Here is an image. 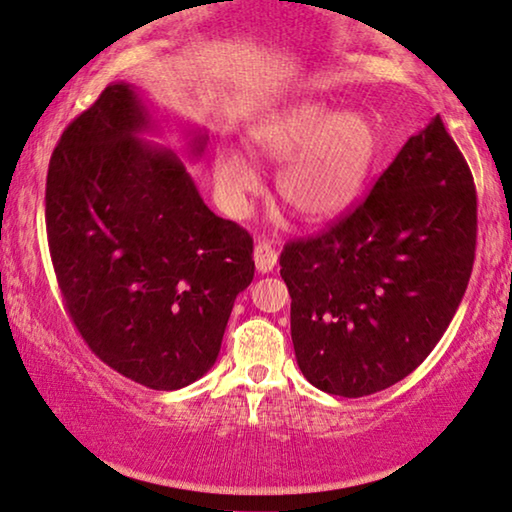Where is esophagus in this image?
Segmentation results:
<instances>
[{
	"label": "esophagus",
	"instance_id": "1",
	"mask_svg": "<svg viewBox=\"0 0 512 512\" xmlns=\"http://www.w3.org/2000/svg\"><path fill=\"white\" fill-rule=\"evenodd\" d=\"M278 264V253L276 248L271 246V243H264L259 241L255 246V266L259 273H271L273 269H276Z\"/></svg>",
	"mask_w": 512,
	"mask_h": 512
}]
</instances>
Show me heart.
<instances>
[{"label":"heart","mask_w":512,"mask_h":512,"mask_svg":"<svg viewBox=\"0 0 512 512\" xmlns=\"http://www.w3.org/2000/svg\"><path fill=\"white\" fill-rule=\"evenodd\" d=\"M248 146L271 164L278 197L306 222H327L348 211L376 169L383 136L371 113L336 111L325 102H297L248 129ZM213 178L229 213L246 215L259 190L255 164L243 150H215Z\"/></svg>","instance_id":"1"}]
</instances>
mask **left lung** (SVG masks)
<instances>
[{
  "label": "left lung",
  "mask_w": 512,
  "mask_h": 512,
  "mask_svg": "<svg viewBox=\"0 0 512 512\" xmlns=\"http://www.w3.org/2000/svg\"><path fill=\"white\" fill-rule=\"evenodd\" d=\"M475 232L473 176L436 115L355 211L280 255L308 383L357 399L413 373L462 304Z\"/></svg>",
  "instance_id": "8db88e82"
}]
</instances>
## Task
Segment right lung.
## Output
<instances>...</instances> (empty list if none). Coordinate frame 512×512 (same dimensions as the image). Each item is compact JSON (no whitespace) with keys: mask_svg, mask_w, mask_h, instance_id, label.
<instances>
[{"mask_svg":"<svg viewBox=\"0 0 512 512\" xmlns=\"http://www.w3.org/2000/svg\"><path fill=\"white\" fill-rule=\"evenodd\" d=\"M160 120L111 83L64 129L46 181V229L64 304L90 350L150 390H181L218 359L253 239L204 204ZM199 160L206 132L183 129Z\"/></svg>","mask_w":512,"mask_h":512,"instance_id":"1","label":"right lung"}]
</instances>
